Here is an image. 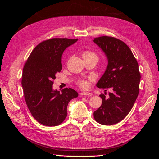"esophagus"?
I'll return each mask as SVG.
<instances>
[{
  "mask_svg": "<svg viewBox=\"0 0 159 159\" xmlns=\"http://www.w3.org/2000/svg\"><path fill=\"white\" fill-rule=\"evenodd\" d=\"M81 95H88V96H91V93L89 92H85V91H83V92L80 93Z\"/></svg>",
  "mask_w": 159,
  "mask_h": 159,
  "instance_id": "esophagus-1",
  "label": "esophagus"
}]
</instances>
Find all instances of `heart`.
I'll return each instance as SVG.
<instances>
[{
    "label": "heart",
    "mask_w": 159,
    "mask_h": 159,
    "mask_svg": "<svg viewBox=\"0 0 159 159\" xmlns=\"http://www.w3.org/2000/svg\"><path fill=\"white\" fill-rule=\"evenodd\" d=\"M82 57L83 58H89V57H95V58L98 59V56L95 54H94L93 52H91V51H88L86 50L84 51L82 53ZM78 85L80 86V88H87L88 86V81L86 80H81L80 81H78Z\"/></svg>",
    "instance_id": "1"
}]
</instances>
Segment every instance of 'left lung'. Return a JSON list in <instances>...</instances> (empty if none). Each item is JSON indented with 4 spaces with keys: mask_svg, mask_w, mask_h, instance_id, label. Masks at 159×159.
Segmentation results:
<instances>
[{
    "mask_svg": "<svg viewBox=\"0 0 159 159\" xmlns=\"http://www.w3.org/2000/svg\"><path fill=\"white\" fill-rule=\"evenodd\" d=\"M93 42L108 60L106 70L96 85L105 91H112L108 99L103 94L99 95L102 104L93 116L98 123L111 125L121 121L131 111L139 95L141 74L137 61L125 43L107 36L95 38Z\"/></svg>",
    "mask_w": 159,
    "mask_h": 159,
    "instance_id": "8db88e82",
    "label": "left lung"
}]
</instances>
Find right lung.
Instances as JSON below:
<instances>
[{"mask_svg":"<svg viewBox=\"0 0 159 159\" xmlns=\"http://www.w3.org/2000/svg\"><path fill=\"white\" fill-rule=\"evenodd\" d=\"M78 40L55 38L43 41L32 51L24 66L22 85L27 107L34 118L45 126L63 122L68 103L78 96L70 88L61 93L52 88L56 74L62 69V54Z\"/></svg>","mask_w":159,"mask_h":159,"instance_id":"right-lung-1","label":"right lung"}]
</instances>
